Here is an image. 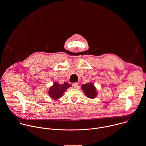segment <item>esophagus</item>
Returning a JSON list of instances; mask_svg holds the SVG:
<instances>
[{"instance_id": "34e87169", "label": "esophagus", "mask_w": 146, "mask_h": 146, "mask_svg": "<svg viewBox=\"0 0 146 146\" xmlns=\"http://www.w3.org/2000/svg\"><path fill=\"white\" fill-rule=\"evenodd\" d=\"M72 86L73 87L76 88L78 87V83H74L72 84Z\"/></svg>"}]
</instances>
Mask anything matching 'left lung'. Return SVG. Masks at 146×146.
Returning a JSON list of instances; mask_svg holds the SVG:
<instances>
[{
  "mask_svg": "<svg viewBox=\"0 0 146 146\" xmlns=\"http://www.w3.org/2000/svg\"><path fill=\"white\" fill-rule=\"evenodd\" d=\"M82 90L89 98H95L98 95L97 89L92 83H88L82 86Z\"/></svg>",
  "mask_w": 146,
  "mask_h": 146,
  "instance_id": "8db88e82",
  "label": "left lung"
}]
</instances>
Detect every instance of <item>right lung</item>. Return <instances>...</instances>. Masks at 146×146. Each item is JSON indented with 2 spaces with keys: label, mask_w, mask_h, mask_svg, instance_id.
<instances>
[{
  "label": "right lung",
  "mask_w": 146,
  "mask_h": 146,
  "mask_svg": "<svg viewBox=\"0 0 146 146\" xmlns=\"http://www.w3.org/2000/svg\"><path fill=\"white\" fill-rule=\"evenodd\" d=\"M71 87V85L67 82H64L63 84H60L56 82L49 88L48 95L53 100H57L62 97L65 91Z\"/></svg>",
  "instance_id": "obj_1"
}]
</instances>
